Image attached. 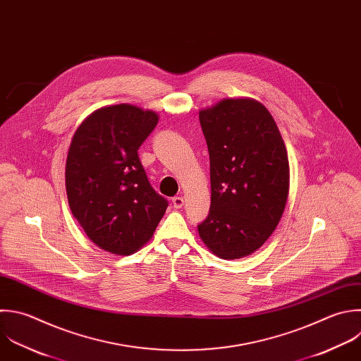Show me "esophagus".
Instances as JSON below:
<instances>
[{"instance_id": "34e87169", "label": "esophagus", "mask_w": 361, "mask_h": 361, "mask_svg": "<svg viewBox=\"0 0 361 361\" xmlns=\"http://www.w3.org/2000/svg\"><path fill=\"white\" fill-rule=\"evenodd\" d=\"M172 204H173L175 209H180V207H183L185 200H183V197H180V196H175V197L172 199Z\"/></svg>"}]
</instances>
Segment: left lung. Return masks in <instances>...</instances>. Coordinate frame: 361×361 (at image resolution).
<instances>
[{
    "label": "left lung",
    "mask_w": 361,
    "mask_h": 361,
    "mask_svg": "<svg viewBox=\"0 0 361 361\" xmlns=\"http://www.w3.org/2000/svg\"><path fill=\"white\" fill-rule=\"evenodd\" d=\"M210 157L212 203L197 226L223 259L252 254L278 226L289 192V162L269 111L252 99H226L199 113Z\"/></svg>",
    "instance_id": "obj_1"
}]
</instances>
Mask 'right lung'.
Returning <instances> with one entry per match:
<instances>
[{
  "instance_id": "add662e5",
  "label": "right lung",
  "mask_w": 361,
  "mask_h": 361,
  "mask_svg": "<svg viewBox=\"0 0 361 361\" xmlns=\"http://www.w3.org/2000/svg\"><path fill=\"white\" fill-rule=\"evenodd\" d=\"M158 120L151 110L109 106L92 113L72 138L65 172L71 210L87 237L111 254L140 250L168 207L138 157Z\"/></svg>"
}]
</instances>
